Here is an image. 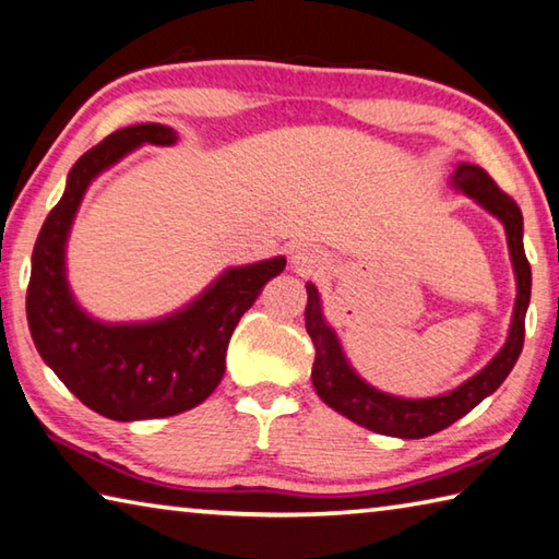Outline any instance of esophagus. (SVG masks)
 I'll return each mask as SVG.
<instances>
[{
	"label": "esophagus",
	"mask_w": 559,
	"mask_h": 559,
	"mask_svg": "<svg viewBox=\"0 0 559 559\" xmlns=\"http://www.w3.org/2000/svg\"><path fill=\"white\" fill-rule=\"evenodd\" d=\"M293 266H296V271L300 273H322L330 269L328 257L312 247H300L296 253H293Z\"/></svg>",
	"instance_id": "34e87169"
}]
</instances>
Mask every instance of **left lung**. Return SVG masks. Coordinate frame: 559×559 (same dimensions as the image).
<instances>
[{
  "mask_svg": "<svg viewBox=\"0 0 559 559\" xmlns=\"http://www.w3.org/2000/svg\"><path fill=\"white\" fill-rule=\"evenodd\" d=\"M454 186L462 188L466 195L474 198L481 207L499 217L509 237L511 261L519 281V298H515V312L511 322L509 342L496 354L491 364L472 377L460 389H454L435 399H395L385 395L369 383H364L357 373L344 361V354L337 344L334 332L324 324L320 312V298L314 286L308 283V306H306V330L314 344V364H312V385L320 399L349 420L359 423L361 428L391 435V438L420 440L428 435L450 428L452 423L464 418L466 413L476 408L486 395H491L509 377L515 361L521 357L525 340V310L531 302V263L525 259L523 249V215L511 195L496 186V180L484 168L472 164H460L454 170Z\"/></svg>",
  "mask_w": 559,
  "mask_h": 559,
  "instance_id": "obj_1",
  "label": "left lung"
}]
</instances>
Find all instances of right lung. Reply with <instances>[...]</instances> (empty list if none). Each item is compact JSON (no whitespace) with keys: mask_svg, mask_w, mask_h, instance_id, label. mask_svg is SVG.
Masks as SVG:
<instances>
[{"mask_svg":"<svg viewBox=\"0 0 559 559\" xmlns=\"http://www.w3.org/2000/svg\"><path fill=\"white\" fill-rule=\"evenodd\" d=\"M174 141L176 131L160 124L127 127L99 141L70 170L63 198L48 212L34 247L26 318L36 349L75 399L119 423L168 418L205 401L225 377L239 318L286 269L283 257L229 269L190 308L148 324H103L75 306L63 251L90 180L139 144Z\"/></svg>","mask_w":559,"mask_h":559,"instance_id":"add662e5","label":"right lung"}]
</instances>
